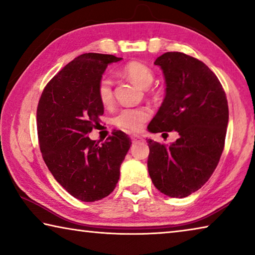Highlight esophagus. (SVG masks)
Instances as JSON below:
<instances>
[{
	"mask_svg": "<svg viewBox=\"0 0 255 255\" xmlns=\"http://www.w3.org/2000/svg\"><path fill=\"white\" fill-rule=\"evenodd\" d=\"M143 140V138H141L140 136H137V135H132L131 136V141L132 143H138V141H141Z\"/></svg>",
	"mask_w": 255,
	"mask_h": 255,
	"instance_id": "34e87169",
	"label": "esophagus"
}]
</instances>
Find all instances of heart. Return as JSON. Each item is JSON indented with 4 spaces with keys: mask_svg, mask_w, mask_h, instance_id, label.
<instances>
[{
    "mask_svg": "<svg viewBox=\"0 0 255 255\" xmlns=\"http://www.w3.org/2000/svg\"><path fill=\"white\" fill-rule=\"evenodd\" d=\"M124 74L133 83L143 89L149 88L154 82V73L150 68L139 62H130L124 67ZM98 97L103 106H110L114 100L111 81L102 77L98 84ZM150 118L147 108H125L120 110L114 119L116 126L128 131H137Z\"/></svg>",
    "mask_w": 255,
    "mask_h": 255,
    "instance_id": "b5f03b06",
    "label": "heart"
}]
</instances>
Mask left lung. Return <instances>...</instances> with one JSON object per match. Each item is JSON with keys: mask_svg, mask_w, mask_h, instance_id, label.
I'll return each instance as SVG.
<instances>
[{"mask_svg": "<svg viewBox=\"0 0 255 255\" xmlns=\"http://www.w3.org/2000/svg\"><path fill=\"white\" fill-rule=\"evenodd\" d=\"M155 65L165 77V98L149 123L150 132L175 130L171 145L147 139L148 173L164 195L184 198L199 190L217 166L225 145L228 105L221 82L191 56L169 51Z\"/></svg>", "mask_w": 255, "mask_h": 255, "instance_id": "8db88e82", "label": "left lung"}]
</instances>
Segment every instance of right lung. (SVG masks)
<instances>
[{
	"label": "right lung",
	"instance_id": "1",
	"mask_svg": "<svg viewBox=\"0 0 255 255\" xmlns=\"http://www.w3.org/2000/svg\"><path fill=\"white\" fill-rule=\"evenodd\" d=\"M119 60L114 55L79 56L48 82L38 103L42 158L56 181L81 201L100 200L114 191L131 145L122 130H114L102 144L88 136L103 115L99 81L107 66Z\"/></svg>",
	"mask_w": 255,
	"mask_h": 255
}]
</instances>
